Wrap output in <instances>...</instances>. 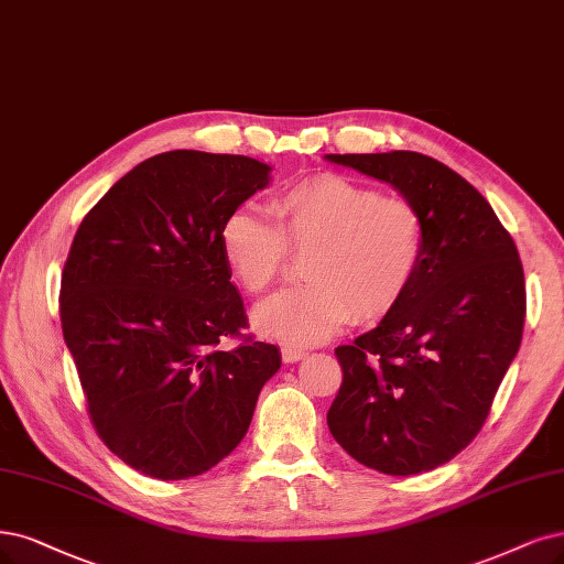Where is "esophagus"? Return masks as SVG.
I'll use <instances>...</instances> for the list:
<instances>
[{
    "instance_id": "esophagus-1",
    "label": "esophagus",
    "mask_w": 564,
    "mask_h": 564,
    "mask_svg": "<svg viewBox=\"0 0 564 564\" xmlns=\"http://www.w3.org/2000/svg\"><path fill=\"white\" fill-rule=\"evenodd\" d=\"M281 356H283L285 362H300V360H304L308 356V352L304 348H297V346H283L281 348Z\"/></svg>"
}]
</instances>
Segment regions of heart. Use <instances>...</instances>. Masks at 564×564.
<instances>
[{"instance_id": "1", "label": "heart", "mask_w": 564, "mask_h": 564, "mask_svg": "<svg viewBox=\"0 0 564 564\" xmlns=\"http://www.w3.org/2000/svg\"><path fill=\"white\" fill-rule=\"evenodd\" d=\"M276 225L248 206L229 214L218 232L220 253L250 295L274 285L288 246L308 250V283L256 308L262 335L293 346L327 339L350 318L371 321L400 302L423 253V220L400 197L339 174H318L269 199Z\"/></svg>"}]
</instances>
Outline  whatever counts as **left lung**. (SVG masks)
Returning <instances> with one entry per match:
<instances>
[{"label": "left lung", "instance_id": "left-lung-1", "mask_svg": "<svg viewBox=\"0 0 564 564\" xmlns=\"http://www.w3.org/2000/svg\"><path fill=\"white\" fill-rule=\"evenodd\" d=\"M392 185L423 220L419 269L381 323L335 352L344 369L327 425L365 467L411 476L440 467L484 427L520 348L525 276L488 199L440 160L325 155Z\"/></svg>", "mask_w": 564, "mask_h": 564}]
</instances>
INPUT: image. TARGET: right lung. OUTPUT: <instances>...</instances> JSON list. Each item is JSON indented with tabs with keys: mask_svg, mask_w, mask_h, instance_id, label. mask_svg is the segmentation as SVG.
I'll list each match as a JSON object with an SVG mask.
<instances>
[{
	"mask_svg": "<svg viewBox=\"0 0 564 564\" xmlns=\"http://www.w3.org/2000/svg\"><path fill=\"white\" fill-rule=\"evenodd\" d=\"M269 181L271 166L246 155L160 153L113 183L74 237L62 335L101 442L145 476L216 467L281 367L274 344L218 348L246 327L220 225Z\"/></svg>",
	"mask_w": 564,
	"mask_h": 564,
	"instance_id": "add662e5",
	"label": "right lung"
}]
</instances>
